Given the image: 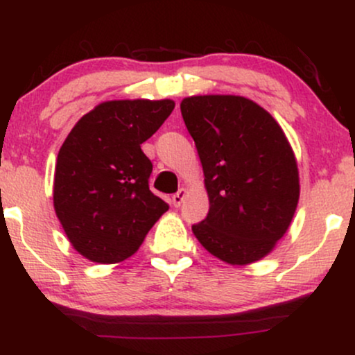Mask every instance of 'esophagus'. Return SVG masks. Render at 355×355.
<instances>
[{
	"mask_svg": "<svg viewBox=\"0 0 355 355\" xmlns=\"http://www.w3.org/2000/svg\"><path fill=\"white\" fill-rule=\"evenodd\" d=\"M187 197V190L185 189H180L177 191V193H173V197H172V203H173V207H180L182 205V202H183V198Z\"/></svg>",
	"mask_w": 355,
	"mask_h": 355,
	"instance_id": "esophagus-1",
	"label": "esophagus"
}]
</instances>
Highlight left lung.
I'll list each match as a JSON object with an SVG mask.
<instances>
[{"instance_id": "left-lung-1", "label": "left lung", "mask_w": 355, "mask_h": 355, "mask_svg": "<svg viewBox=\"0 0 355 355\" xmlns=\"http://www.w3.org/2000/svg\"><path fill=\"white\" fill-rule=\"evenodd\" d=\"M183 121L200 157L210 209L195 237L232 266L266 257L284 237L299 202V172L282 128L243 96H190Z\"/></svg>"}]
</instances>
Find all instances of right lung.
<instances>
[{"label":"right lung","mask_w":355,"mask_h":355,"mask_svg":"<svg viewBox=\"0 0 355 355\" xmlns=\"http://www.w3.org/2000/svg\"><path fill=\"white\" fill-rule=\"evenodd\" d=\"M172 100L105 101L80 118L61 145L53 202L71 245L92 262L132 257L168 203L148 187L141 144L173 112Z\"/></svg>","instance_id":"add662e5"}]
</instances>
